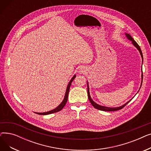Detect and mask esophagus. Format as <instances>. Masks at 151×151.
<instances>
[{"instance_id":"1","label":"esophagus","mask_w":151,"mask_h":151,"mask_svg":"<svg viewBox=\"0 0 151 151\" xmlns=\"http://www.w3.org/2000/svg\"><path fill=\"white\" fill-rule=\"evenodd\" d=\"M85 72H86V70H85L84 68L82 67V68H80V73H84Z\"/></svg>"}]
</instances>
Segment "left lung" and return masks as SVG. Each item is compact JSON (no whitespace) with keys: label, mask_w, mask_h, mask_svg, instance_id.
Masks as SVG:
<instances>
[{"label":"left lung","mask_w":151,"mask_h":151,"mask_svg":"<svg viewBox=\"0 0 151 151\" xmlns=\"http://www.w3.org/2000/svg\"><path fill=\"white\" fill-rule=\"evenodd\" d=\"M125 34L126 37L127 38L128 40H129L132 41V44L134 45V46H135V47H137V50L139 51V53H140V54H141V58H142V62H143V56H142V51H141V48H140L139 46L137 44V43L134 40L133 38L132 37V36H131L129 34L125 33ZM142 71V75H141V86H140L139 89H140V88H141V86L142 83V71ZM87 84H88V98H89V100L90 102L91 103V104L92 105V106H93L95 108H96V109H99V110H101V111H117V110L121 109L123 108L128 103H129V102L132 100V99L133 98V97L131 100H130L129 101L125 103V104H124L123 105H122V106H119V107L111 108V107H107V106H101V105H100L96 104V103L95 102V101L91 99V96H90V92H89V84H88V81H87Z\"/></svg>","instance_id":"8db88e82"}]
</instances>
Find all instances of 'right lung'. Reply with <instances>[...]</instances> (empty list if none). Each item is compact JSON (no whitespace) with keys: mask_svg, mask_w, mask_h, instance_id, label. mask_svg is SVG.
Wrapping results in <instances>:
<instances>
[{"mask_svg":"<svg viewBox=\"0 0 151 151\" xmlns=\"http://www.w3.org/2000/svg\"><path fill=\"white\" fill-rule=\"evenodd\" d=\"M76 77V75H75L71 79V80L69 81L68 84V86L67 87V89H66V91H65V96H64V98H63V100H62V101L60 103V104L57 106L55 108H54V109H52L51 111H47V112H45V113H35L38 114H40V115H47V114H52V113H56V112H58L59 111H60L63 107L65 106L66 103L67 101V100H68V92H69V90H70V86H71V83H72V81L74 80L75 78Z\"/></svg>","mask_w":151,"mask_h":151,"instance_id":"add662e5","label":"right lung"}]
</instances>
